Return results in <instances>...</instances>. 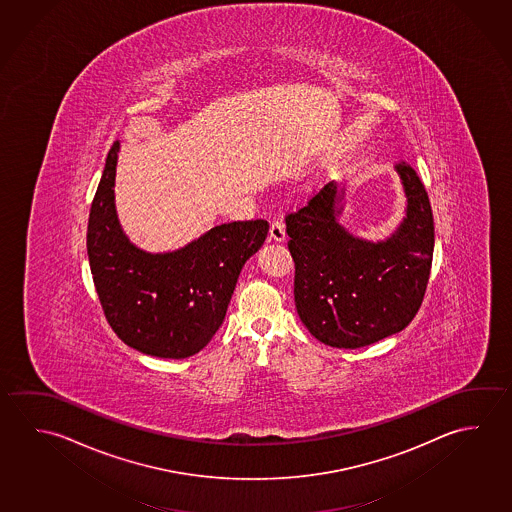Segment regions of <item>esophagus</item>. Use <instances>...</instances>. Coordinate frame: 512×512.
<instances>
[{
	"mask_svg": "<svg viewBox=\"0 0 512 512\" xmlns=\"http://www.w3.org/2000/svg\"><path fill=\"white\" fill-rule=\"evenodd\" d=\"M269 239L277 241V243L286 241V228H284V223L280 219L271 221V225H269Z\"/></svg>",
	"mask_w": 512,
	"mask_h": 512,
	"instance_id": "esophagus-1",
	"label": "esophagus"
}]
</instances>
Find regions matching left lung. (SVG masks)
Masks as SVG:
<instances>
[{
	"label": "left lung",
	"mask_w": 512,
	"mask_h": 512,
	"mask_svg": "<svg viewBox=\"0 0 512 512\" xmlns=\"http://www.w3.org/2000/svg\"><path fill=\"white\" fill-rule=\"evenodd\" d=\"M408 199L392 237L370 243L338 223L336 183L286 216L295 260V304L316 340L359 349L403 331L419 311L430 278L435 228L430 199L412 165L397 163Z\"/></svg>",
	"instance_id": "obj_1"
}]
</instances>
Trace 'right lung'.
I'll use <instances>...</instances> for the list:
<instances>
[{
    "instance_id": "1",
    "label": "right lung",
    "mask_w": 512,
    "mask_h": 512,
    "mask_svg": "<svg viewBox=\"0 0 512 512\" xmlns=\"http://www.w3.org/2000/svg\"><path fill=\"white\" fill-rule=\"evenodd\" d=\"M115 142L91 203L88 259L111 329L156 358H189L225 320L244 262L266 241L264 219L214 226L185 248L147 253L129 243L115 210Z\"/></svg>"
}]
</instances>
